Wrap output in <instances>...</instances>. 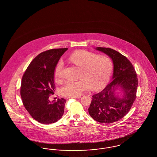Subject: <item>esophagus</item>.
I'll return each instance as SVG.
<instances>
[{"instance_id":"obj_1","label":"esophagus","mask_w":157,"mask_h":157,"mask_svg":"<svg viewBox=\"0 0 157 157\" xmlns=\"http://www.w3.org/2000/svg\"><path fill=\"white\" fill-rule=\"evenodd\" d=\"M81 96L80 97H69L70 98H75V99H78V98H81Z\"/></svg>"}]
</instances>
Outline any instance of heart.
I'll return each instance as SVG.
<instances>
[{
	"mask_svg": "<svg viewBox=\"0 0 157 157\" xmlns=\"http://www.w3.org/2000/svg\"><path fill=\"white\" fill-rule=\"evenodd\" d=\"M69 60L80 68L79 79L65 83L61 89V93L64 96L80 97L90 87L91 90H99L108 82L111 74L112 60L105 55H97L86 51H78L71 54ZM63 65V63L60 60L55 67V77L56 81L62 78Z\"/></svg>",
	"mask_w": 157,
	"mask_h": 157,
	"instance_id": "heart-1",
	"label": "heart"
}]
</instances>
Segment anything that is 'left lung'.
I'll return each mask as SVG.
<instances>
[{"mask_svg": "<svg viewBox=\"0 0 157 157\" xmlns=\"http://www.w3.org/2000/svg\"><path fill=\"white\" fill-rule=\"evenodd\" d=\"M95 49L112 59L113 71L112 81L92 96L88 112L97 122L111 124L121 120L129 111L136 98L137 75L130 61L120 52L107 48L98 47ZM118 89L123 94L122 97L116 92Z\"/></svg>", "mask_w": 157, "mask_h": 157, "instance_id": "obj_1", "label": "left lung"}]
</instances>
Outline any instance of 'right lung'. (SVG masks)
Returning a JSON list of instances; mask_svg holds the SVG:
<instances>
[{
  "label": "right lung",
  "mask_w": 157,
  "mask_h": 157,
  "mask_svg": "<svg viewBox=\"0 0 157 157\" xmlns=\"http://www.w3.org/2000/svg\"><path fill=\"white\" fill-rule=\"evenodd\" d=\"M67 48L53 49L39 53L30 62L23 74L21 95L23 104L31 117L44 124L59 120L64 113L67 100L61 98L51 102L55 91L54 72L61 56Z\"/></svg>",
  "instance_id": "obj_1"
}]
</instances>
